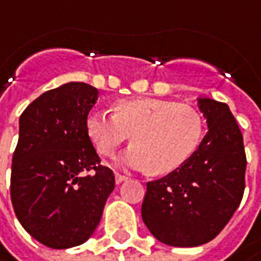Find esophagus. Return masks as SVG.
<instances>
[{
	"instance_id": "34e87169",
	"label": "esophagus",
	"mask_w": 261,
	"mask_h": 261,
	"mask_svg": "<svg viewBox=\"0 0 261 261\" xmlns=\"http://www.w3.org/2000/svg\"><path fill=\"white\" fill-rule=\"evenodd\" d=\"M127 179H128V176L127 175H122V174H118V172L115 174V182H117V184H121V182H124V181H127Z\"/></svg>"
}]
</instances>
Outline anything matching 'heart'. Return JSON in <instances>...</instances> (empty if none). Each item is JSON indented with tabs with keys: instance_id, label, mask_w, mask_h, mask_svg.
Instances as JSON below:
<instances>
[{
	"instance_id": "heart-1",
	"label": "heart",
	"mask_w": 261,
	"mask_h": 261,
	"mask_svg": "<svg viewBox=\"0 0 261 261\" xmlns=\"http://www.w3.org/2000/svg\"><path fill=\"white\" fill-rule=\"evenodd\" d=\"M86 130L103 156H112L131 136L134 144L119 158V164L168 174L196 152L203 136V119L187 105L137 99L118 103L114 115L100 109L90 111Z\"/></svg>"
}]
</instances>
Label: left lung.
Here are the masks:
<instances>
[{
    "mask_svg": "<svg viewBox=\"0 0 261 261\" xmlns=\"http://www.w3.org/2000/svg\"><path fill=\"white\" fill-rule=\"evenodd\" d=\"M207 134L181 166L147 182L142 218L152 235L172 247L212 241L238 209L247 158L241 130L223 102L198 99Z\"/></svg>",
    "mask_w": 261,
    "mask_h": 261,
    "instance_id": "obj_1",
    "label": "left lung"
}]
</instances>
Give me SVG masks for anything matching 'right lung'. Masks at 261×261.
Masks as SVG:
<instances>
[{
	"label": "right lung",
	"mask_w": 261,
	"mask_h": 261,
	"mask_svg": "<svg viewBox=\"0 0 261 261\" xmlns=\"http://www.w3.org/2000/svg\"><path fill=\"white\" fill-rule=\"evenodd\" d=\"M96 87L71 82L35 99L18 121L11 165V203L18 222L49 248L87 241L114 191L86 130Z\"/></svg>",
	"instance_id": "1"
}]
</instances>
